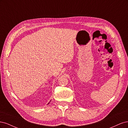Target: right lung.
<instances>
[{
	"mask_svg": "<svg viewBox=\"0 0 128 128\" xmlns=\"http://www.w3.org/2000/svg\"><path fill=\"white\" fill-rule=\"evenodd\" d=\"M48 104H49V103H48Z\"/></svg>",
	"mask_w": 128,
	"mask_h": 128,
	"instance_id": "1",
	"label": "right lung"
}]
</instances>
